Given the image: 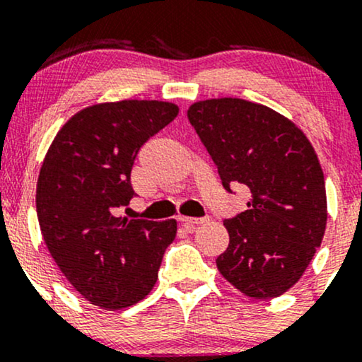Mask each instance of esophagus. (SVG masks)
Here are the masks:
<instances>
[{
    "instance_id": "34e87169",
    "label": "esophagus",
    "mask_w": 362,
    "mask_h": 362,
    "mask_svg": "<svg viewBox=\"0 0 362 362\" xmlns=\"http://www.w3.org/2000/svg\"><path fill=\"white\" fill-rule=\"evenodd\" d=\"M204 221H206V218H180V223L184 224L185 228L195 226V224H201V223H204Z\"/></svg>"
}]
</instances>
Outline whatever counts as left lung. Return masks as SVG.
<instances>
[{"label":"left lung","instance_id":"left-lung-1","mask_svg":"<svg viewBox=\"0 0 362 362\" xmlns=\"http://www.w3.org/2000/svg\"><path fill=\"white\" fill-rule=\"evenodd\" d=\"M190 124L218 167L221 184L245 185L248 209L224 219L230 245L216 259L228 282L255 300L296 284L322 243L325 178L317 153L291 120L242 98L197 102Z\"/></svg>","mask_w":362,"mask_h":362}]
</instances>
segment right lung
Masks as SVG:
<instances>
[{"instance_id":"right-lung-1","label":"right lung","mask_w":362,"mask_h":362,"mask_svg":"<svg viewBox=\"0 0 362 362\" xmlns=\"http://www.w3.org/2000/svg\"><path fill=\"white\" fill-rule=\"evenodd\" d=\"M156 100L100 103L78 112L54 138L37 182L44 242L66 279L91 305L122 310L153 289L177 221L117 218L136 192L141 146L177 117Z\"/></svg>"}]
</instances>
